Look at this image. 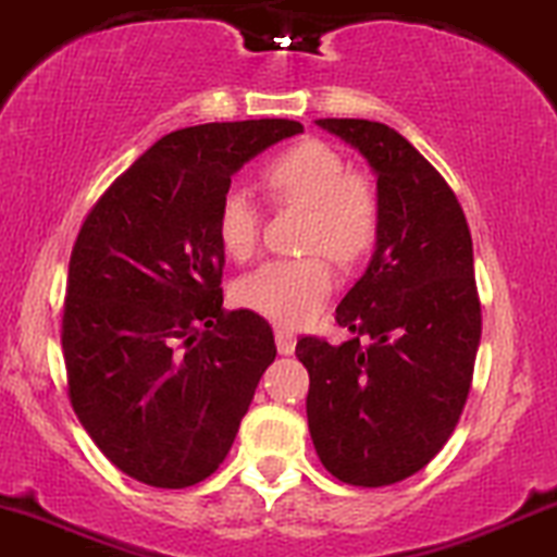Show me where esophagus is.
I'll list each match as a JSON object with an SVG mask.
<instances>
[{"label": "esophagus", "instance_id": "esophagus-1", "mask_svg": "<svg viewBox=\"0 0 557 557\" xmlns=\"http://www.w3.org/2000/svg\"><path fill=\"white\" fill-rule=\"evenodd\" d=\"M274 341H277V351L285 354V357L296 351V335H293L290 330L277 327V330H274Z\"/></svg>", "mask_w": 557, "mask_h": 557}]
</instances>
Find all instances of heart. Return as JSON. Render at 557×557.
Wrapping results in <instances>:
<instances>
[{
  "mask_svg": "<svg viewBox=\"0 0 557 557\" xmlns=\"http://www.w3.org/2000/svg\"><path fill=\"white\" fill-rule=\"evenodd\" d=\"M267 193L277 203L307 209L304 259H272L235 283V301L285 327H298L320 314L335 288V261H357L375 243L381 203L368 176L348 171L327 145L307 139L280 152L261 171ZM261 216L250 195L227 189L216 211V237L224 253L246 261L259 246Z\"/></svg>",
  "mask_w": 557,
  "mask_h": 557,
  "instance_id": "heart-1",
  "label": "heart"
}]
</instances>
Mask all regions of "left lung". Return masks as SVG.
<instances>
[{"instance_id":"8db88e82","label":"left lung","mask_w":557,"mask_h":557,"mask_svg":"<svg viewBox=\"0 0 557 557\" xmlns=\"http://www.w3.org/2000/svg\"><path fill=\"white\" fill-rule=\"evenodd\" d=\"M317 126L368 158L381 222L368 269L335 309L351 338L296 344L309 433L335 479L388 486L442 451L466 407L481 341L473 240L451 187L399 132L364 119Z\"/></svg>"}]
</instances>
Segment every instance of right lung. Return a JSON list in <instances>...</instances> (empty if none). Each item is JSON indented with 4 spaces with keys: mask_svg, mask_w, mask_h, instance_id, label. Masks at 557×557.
<instances>
[{
    "mask_svg": "<svg viewBox=\"0 0 557 557\" xmlns=\"http://www.w3.org/2000/svg\"><path fill=\"white\" fill-rule=\"evenodd\" d=\"M288 119L171 132L106 189L71 250L69 396L115 468L158 488L222 466L277 357L256 311H224L216 211L232 174L301 134Z\"/></svg>",
    "mask_w": 557,
    "mask_h": 557,
    "instance_id": "right-lung-1",
    "label": "right lung"
}]
</instances>
